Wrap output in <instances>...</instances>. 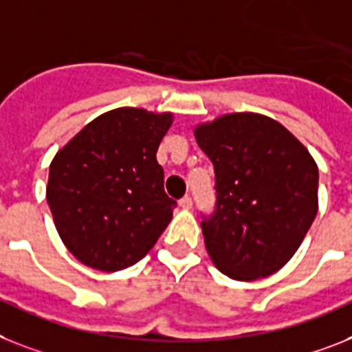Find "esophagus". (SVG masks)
I'll list each match as a JSON object with an SVG mask.
<instances>
[{"mask_svg":"<svg viewBox=\"0 0 352 352\" xmlns=\"http://www.w3.org/2000/svg\"><path fill=\"white\" fill-rule=\"evenodd\" d=\"M179 207L182 208H192V197L190 196H185V197H182V199H179Z\"/></svg>","mask_w":352,"mask_h":352,"instance_id":"1","label":"esophagus"}]
</instances>
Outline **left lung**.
I'll return each mask as SVG.
<instances>
[{
	"label": "left lung",
	"mask_w": 352,
	"mask_h": 352,
	"mask_svg": "<svg viewBox=\"0 0 352 352\" xmlns=\"http://www.w3.org/2000/svg\"><path fill=\"white\" fill-rule=\"evenodd\" d=\"M216 173V210L205 246L221 274L255 280L283 268L318 212V167L277 120L228 113L194 129Z\"/></svg>",
	"instance_id": "left-lung-1"
}]
</instances>
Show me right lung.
I'll use <instances>...</instances> for the list:
<instances>
[{"label":"right lung","mask_w":352,"mask_h":352,"mask_svg":"<svg viewBox=\"0 0 352 352\" xmlns=\"http://www.w3.org/2000/svg\"><path fill=\"white\" fill-rule=\"evenodd\" d=\"M173 113L118 107L104 113L54 156L46 201L66 248L89 268L136 264L173 219L156 151Z\"/></svg>","instance_id":"obj_1"}]
</instances>
